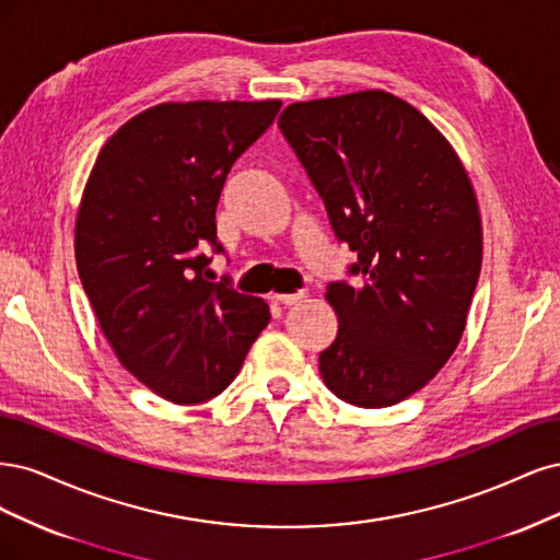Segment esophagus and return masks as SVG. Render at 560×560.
Here are the masks:
<instances>
[{
  "instance_id": "1",
  "label": "esophagus",
  "mask_w": 560,
  "mask_h": 560,
  "mask_svg": "<svg viewBox=\"0 0 560 560\" xmlns=\"http://www.w3.org/2000/svg\"><path fill=\"white\" fill-rule=\"evenodd\" d=\"M302 298H304L302 291H300V293H281V295H275V300H277L279 304H285V306L298 304Z\"/></svg>"
}]
</instances>
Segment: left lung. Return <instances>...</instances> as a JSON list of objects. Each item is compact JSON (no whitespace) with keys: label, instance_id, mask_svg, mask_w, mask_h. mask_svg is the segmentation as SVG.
I'll list each match as a JSON object with an SVG mask.
<instances>
[{"label":"left lung","instance_id":"8db88e82","mask_svg":"<svg viewBox=\"0 0 560 560\" xmlns=\"http://www.w3.org/2000/svg\"><path fill=\"white\" fill-rule=\"evenodd\" d=\"M279 128L326 205L358 283H328L339 330L323 382L355 407L398 405L456 351L481 269L479 205L463 162L386 90L295 102Z\"/></svg>","mask_w":560,"mask_h":560}]
</instances>
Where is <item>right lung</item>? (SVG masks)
<instances>
[{
	"label": "right lung",
	"instance_id": "1",
	"mask_svg": "<svg viewBox=\"0 0 560 560\" xmlns=\"http://www.w3.org/2000/svg\"><path fill=\"white\" fill-rule=\"evenodd\" d=\"M281 109L262 102H165L104 143L77 213V267L122 368L160 398L225 390L269 306L205 277L230 167Z\"/></svg>",
	"mask_w": 560,
	"mask_h": 560
}]
</instances>
